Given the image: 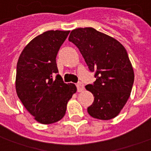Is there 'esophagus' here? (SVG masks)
Returning a JSON list of instances; mask_svg holds the SVG:
<instances>
[{
    "instance_id": "esophagus-1",
    "label": "esophagus",
    "mask_w": 151,
    "mask_h": 151,
    "mask_svg": "<svg viewBox=\"0 0 151 151\" xmlns=\"http://www.w3.org/2000/svg\"><path fill=\"white\" fill-rule=\"evenodd\" d=\"M76 87H77V90H78V92H82L84 88V86H83V83H81V82H79V83H76Z\"/></svg>"
}]
</instances>
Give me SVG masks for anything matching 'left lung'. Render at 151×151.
<instances>
[{"label":"left lung","instance_id":"left-lung-1","mask_svg":"<svg viewBox=\"0 0 151 151\" xmlns=\"http://www.w3.org/2000/svg\"><path fill=\"white\" fill-rule=\"evenodd\" d=\"M68 40L78 47L90 71L95 72V82L85 86L94 96L88 113L96 119L114 118L128 101L134 84V69L125 48L92 27L73 29Z\"/></svg>","mask_w":151,"mask_h":151}]
</instances>
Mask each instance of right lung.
I'll list each match as a JSON object with an SVG mask.
<instances>
[{
  "label": "right lung",
  "instance_id": "1",
  "mask_svg": "<svg viewBox=\"0 0 151 151\" xmlns=\"http://www.w3.org/2000/svg\"><path fill=\"white\" fill-rule=\"evenodd\" d=\"M70 31L48 30L29 42L17 64L16 92L26 110L42 124L64 116L68 101L76 92L58 73L56 56Z\"/></svg>",
  "mask_w": 151,
  "mask_h": 151
}]
</instances>
